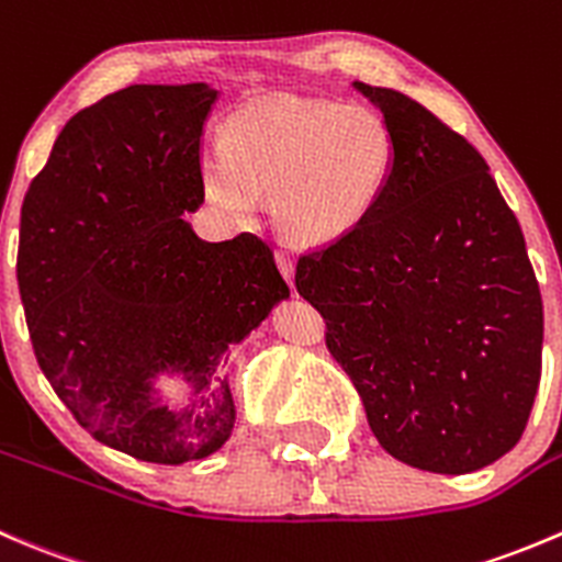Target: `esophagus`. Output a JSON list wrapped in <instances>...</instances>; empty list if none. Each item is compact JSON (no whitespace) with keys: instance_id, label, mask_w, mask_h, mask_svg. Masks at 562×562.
I'll return each mask as SVG.
<instances>
[{"instance_id":"esophagus-1","label":"esophagus","mask_w":562,"mask_h":562,"mask_svg":"<svg viewBox=\"0 0 562 562\" xmlns=\"http://www.w3.org/2000/svg\"><path fill=\"white\" fill-rule=\"evenodd\" d=\"M276 262H279L281 276L286 279L289 286H294V262H292V257H289L286 251H279V254H276Z\"/></svg>"}]
</instances>
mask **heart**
<instances>
[{
  "instance_id": "obj_1",
  "label": "heart",
  "mask_w": 562,
  "mask_h": 562,
  "mask_svg": "<svg viewBox=\"0 0 562 562\" xmlns=\"http://www.w3.org/2000/svg\"><path fill=\"white\" fill-rule=\"evenodd\" d=\"M391 169L393 133L380 111L281 92L232 111L221 153L202 158V188L235 221H251L270 196L286 240L327 246L371 213Z\"/></svg>"
}]
</instances>
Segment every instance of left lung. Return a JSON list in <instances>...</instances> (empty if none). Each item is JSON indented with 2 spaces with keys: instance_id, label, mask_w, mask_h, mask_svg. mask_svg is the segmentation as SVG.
<instances>
[{
  "instance_id": "8db88e82",
  "label": "left lung",
  "mask_w": 562,
  "mask_h": 562,
  "mask_svg": "<svg viewBox=\"0 0 562 562\" xmlns=\"http://www.w3.org/2000/svg\"><path fill=\"white\" fill-rule=\"evenodd\" d=\"M352 87L391 127V177L294 283L391 457L440 475L488 468L521 440L541 382V289L519 221L468 138L407 94Z\"/></svg>"
}]
</instances>
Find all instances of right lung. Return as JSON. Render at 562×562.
Returning <instances> with one entry per match:
<instances>
[{"instance_id": "1", "label": "right lung", "mask_w": 562, "mask_h": 562, "mask_svg": "<svg viewBox=\"0 0 562 562\" xmlns=\"http://www.w3.org/2000/svg\"><path fill=\"white\" fill-rule=\"evenodd\" d=\"M218 94L204 81L105 94L70 116L21 207L15 273L43 374L94 440L153 464L229 442L224 355L289 297L268 243H207L186 221L204 202Z\"/></svg>"}]
</instances>
